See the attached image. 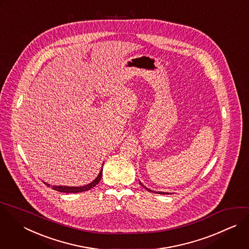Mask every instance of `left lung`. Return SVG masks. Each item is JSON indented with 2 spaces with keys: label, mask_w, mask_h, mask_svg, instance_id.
I'll list each match as a JSON object with an SVG mask.
<instances>
[{
  "label": "left lung",
  "mask_w": 249,
  "mask_h": 249,
  "mask_svg": "<svg viewBox=\"0 0 249 249\" xmlns=\"http://www.w3.org/2000/svg\"><path fill=\"white\" fill-rule=\"evenodd\" d=\"M140 185H141V186H143V187H144V188H146V187H145V186H144V185H143V184H142V183H141V182H140ZM146 190H148V191H149V192H153V193H155V192H154V191H151V190H150V189H148V188H146ZM159 194H168V193H163V192H159Z\"/></svg>",
  "instance_id": "1"
}]
</instances>
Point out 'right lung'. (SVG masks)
I'll return each mask as SVG.
<instances>
[{
    "mask_svg": "<svg viewBox=\"0 0 249 249\" xmlns=\"http://www.w3.org/2000/svg\"><path fill=\"white\" fill-rule=\"evenodd\" d=\"M101 177H102V168H101V170H100V172H99V174L97 175V177L91 182V183H89V184H88V185H86V186H82V187H69V186H53V190H55V191H57V192H60V193H82V192H86V191H89V190H90L91 188H93V187H95L98 183H99V181L101 180ZM47 186H51L50 184H48V183H46V182H44Z\"/></svg>",
    "mask_w": 249,
    "mask_h": 249,
    "instance_id": "obj_1",
    "label": "right lung"
}]
</instances>
